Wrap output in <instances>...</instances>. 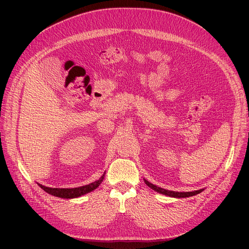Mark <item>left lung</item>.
Masks as SVG:
<instances>
[{"mask_svg":"<svg viewBox=\"0 0 249 249\" xmlns=\"http://www.w3.org/2000/svg\"><path fill=\"white\" fill-rule=\"evenodd\" d=\"M144 179V183L150 188V189H153L157 192H159L161 194H164V195H167V196H170V197H176V198H185V197H190V196H194V195H196L200 192H202L205 189H199V190H194V191H191V192H178V191H170V190H166V189H163V188L161 187H158L152 183H149L148 180H146L145 178Z\"/></svg>","mask_w":249,"mask_h":249,"instance_id":"1","label":"left lung"}]
</instances>
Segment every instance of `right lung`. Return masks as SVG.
I'll return each instance as SVG.
<instances>
[{"instance_id":"1","label":"right lung","mask_w":249,"mask_h":249,"mask_svg":"<svg viewBox=\"0 0 249 249\" xmlns=\"http://www.w3.org/2000/svg\"><path fill=\"white\" fill-rule=\"evenodd\" d=\"M105 173L99 179L95 180V182L90 183L85 186L77 187V188H51V187H46V186H43L38 183L37 184H38V186L41 188L42 190H44L51 195H54V196L61 197V198H76V197H80V196H82V195L87 194L89 192L95 190L96 188L102 184L103 179L105 178Z\"/></svg>"}]
</instances>
